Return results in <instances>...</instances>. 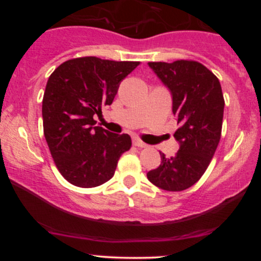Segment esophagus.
Masks as SVG:
<instances>
[{"label": "esophagus", "instance_id": "obj_1", "mask_svg": "<svg viewBox=\"0 0 261 261\" xmlns=\"http://www.w3.org/2000/svg\"><path fill=\"white\" fill-rule=\"evenodd\" d=\"M133 142H134L135 146H137V147H141V148H143V147H146V146H147L145 142H142V141H141L140 139H136V137H135V139L133 140Z\"/></svg>", "mask_w": 261, "mask_h": 261}]
</instances>
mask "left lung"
<instances>
[{
    "label": "left lung",
    "instance_id": "left-lung-1",
    "mask_svg": "<svg viewBox=\"0 0 261 261\" xmlns=\"http://www.w3.org/2000/svg\"><path fill=\"white\" fill-rule=\"evenodd\" d=\"M172 95V112L179 128L175 155L161 154V164L148 180L167 191H181L201 178L214 157L222 130L224 100L220 81L196 61L148 62Z\"/></svg>",
    "mask_w": 261,
    "mask_h": 261
}]
</instances>
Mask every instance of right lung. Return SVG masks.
Returning a JSON list of instances; mask_svg holds the SVG:
<instances>
[{
  "label": "right lung",
  "mask_w": 261,
  "mask_h": 261,
  "mask_svg": "<svg viewBox=\"0 0 261 261\" xmlns=\"http://www.w3.org/2000/svg\"><path fill=\"white\" fill-rule=\"evenodd\" d=\"M140 62L94 56L68 60L49 77L43 98L44 136L62 176L80 188L113 178L120 155L131 147L127 134L94 126L93 116L110 106L121 81Z\"/></svg>",
  "instance_id": "right-lung-1"
}]
</instances>
